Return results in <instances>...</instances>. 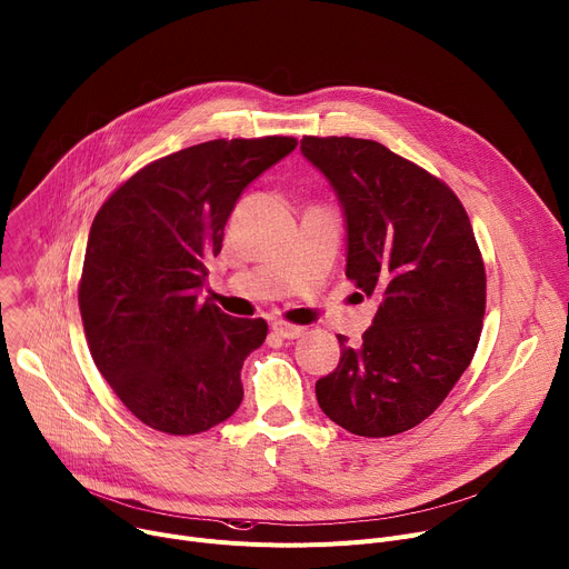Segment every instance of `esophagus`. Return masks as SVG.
<instances>
[{
    "label": "esophagus",
    "mask_w": 569,
    "mask_h": 569,
    "mask_svg": "<svg viewBox=\"0 0 569 569\" xmlns=\"http://www.w3.org/2000/svg\"><path fill=\"white\" fill-rule=\"evenodd\" d=\"M272 331L286 340H295L299 336H305V327H297V325H288V322H274L272 325Z\"/></svg>",
    "instance_id": "1"
}]
</instances>
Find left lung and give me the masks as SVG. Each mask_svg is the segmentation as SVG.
Wrapping results in <instances>:
<instances>
[{"mask_svg":"<svg viewBox=\"0 0 569 569\" xmlns=\"http://www.w3.org/2000/svg\"><path fill=\"white\" fill-rule=\"evenodd\" d=\"M348 221V279L380 309L357 348L316 382L320 409L359 437H393L426 421L471 363L487 277L469 214L452 189L387 146L305 137Z\"/></svg>","mask_w":569,"mask_h":569,"instance_id":"8db88e82","label":"left lung"}]
</instances>
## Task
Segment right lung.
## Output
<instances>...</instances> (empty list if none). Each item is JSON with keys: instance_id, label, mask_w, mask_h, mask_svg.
<instances>
[{"instance_id": "1", "label": "right lung", "mask_w": 569, "mask_h": 569, "mask_svg": "<svg viewBox=\"0 0 569 569\" xmlns=\"http://www.w3.org/2000/svg\"><path fill=\"white\" fill-rule=\"evenodd\" d=\"M295 137L214 139L146 164L98 210L78 288L91 357L137 419L199 435L236 413L242 363L268 322L233 318L199 292L242 189Z\"/></svg>"}]
</instances>
